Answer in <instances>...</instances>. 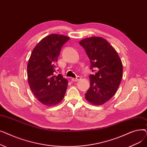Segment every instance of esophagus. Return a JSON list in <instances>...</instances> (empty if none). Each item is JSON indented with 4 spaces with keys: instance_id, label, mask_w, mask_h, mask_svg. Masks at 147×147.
Masks as SVG:
<instances>
[{
    "instance_id": "obj_1",
    "label": "esophagus",
    "mask_w": 147,
    "mask_h": 147,
    "mask_svg": "<svg viewBox=\"0 0 147 147\" xmlns=\"http://www.w3.org/2000/svg\"><path fill=\"white\" fill-rule=\"evenodd\" d=\"M79 80H80V76H77L76 78H72L71 80L73 82H78Z\"/></svg>"
}]
</instances>
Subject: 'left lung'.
I'll return each instance as SVG.
<instances>
[{
	"instance_id": "left-lung-1",
	"label": "left lung",
	"mask_w": 147,
	"mask_h": 147,
	"mask_svg": "<svg viewBox=\"0 0 147 147\" xmlns=\"http://www.w3.org/2000/svg\"><path fill=\"white\" fill-rule=\"evenodd\" d=\"M79 44L85 50L90 62V88L85 98L90 103L101 105L115 95L122 79L121 61L113 46L99 37L86 38Z\"/></svg>"
}]
</instances>
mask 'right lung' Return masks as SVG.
I'll return each instance as SVG.
<instances>
[{
  "label": "right lung",
  "instance_id": "obj_1",
  "mask_svg": "<svg viewBox=\"0 0 147 147\" xmlns=\"http://www.w3.org/2000/svg\"><path fill=\"white\" fill-rule=\"evenodd\" d=\"M69 37L51 34L38 42L27 64L28 81L31 90L42 104L49 107L59 104L64 97L68 81L57 74V62L62 46Z\"/></svg>",
  "mask_w": 147,
  "mask_h": 147
}]
</instances>
